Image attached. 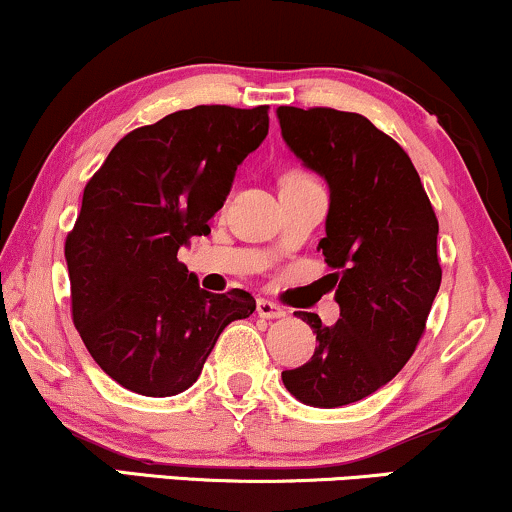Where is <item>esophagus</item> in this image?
<instances>
[{"instance_id": "34e87169", "label": "esophagus", "mask_w": 512, "mask_h": 512, "mask_svg": "<svg viewBox=\"0 0 512 512\" xmlns=\"http://www.w3.org/2000/svg\"><path fill=\"white\" fill-rule=\"evenodd\" d=\"M257 314L262 316V319H281V316H286V309L281 307V304L271 302V300H257Z\"/></svg>"}]
</instances>
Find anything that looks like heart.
Instances as JSON below:
<instances>
[{"label":"heart","mask_w":512,"mask_h":512,"mask_svg":"<svg viewBox=\"0 0 512 512\" xmlns=\"http://www.w3.org/2000/svg\"><path fill=\"white\" fill-rule=\"evenodd\" d=\"M288 177H304V174H300V172H290Z\"/></svg>","instance_id":"heart-1"}]
</instances>
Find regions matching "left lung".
Listing matches in <instances>:
<instances>
[{
    "label": "left lung",
    "instance_id": "1",
    "mask_svg": "<svg viewBox=\"0 0 512 512\" xmlns=\"http://www.w3.org/2000/svg\"><path fill=\"white\" fill-rule=\"evenodd\" d=\"M283 141L331 191L326 238L340 319L316 333L312 359L283 371V385L316 409L354 404L390 383L425 331L442 283L439 224L420 177L397 141L359 113L278 106Z\"/></svg>",
    "mask_w": 512,
    "mask_h": 512
}]
</instances>
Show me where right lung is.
Segmentation results:
<instances>
[{"mask_svg":"<svg viewBox=\"0 0 512 512\" xmlns=\"http://www.w3.org/2000/svg\"><path fill=\"white\" fill-rule=\"evenodd\" d=\"M269 106H196L122 137L84 186L66 238L77 333L115 383L172 397L196 383L219 333L255 312L245 290L212 295L177 260L208 236L238 165L269 132Z\"/></svg>","mask_w":512,"mask_h":512,"instance_id":"1","label":"right lung"}]
</instances>
